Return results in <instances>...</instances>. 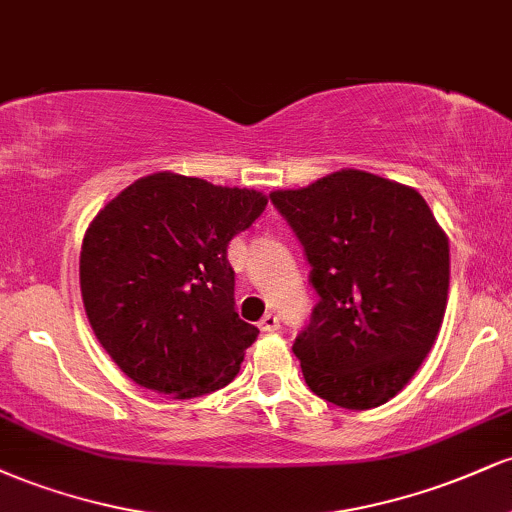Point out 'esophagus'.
<instances>
[{"instance_id": "obj_1", "label": "esophagus", "mask_w": 512, "mask_h": 512, "mask_svg": "<svg viewBox=\"0 0 512 512\" xmlns=\"http://www.w3.org/2000/svg\"><path fill=\"white\" fill-rule=\"evenodd\" d=\"M260 330L262 332H276L279 330V317H276L274 313H267L260 320Z\"/></svg>"}]
</instances>
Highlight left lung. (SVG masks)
<instances>
[{"instance_id":"left-lung-1","label":"left lung","mask_w":512,"mask_h":512,"mask_svg":"<svg viewBox=\"0 0 512 512\" xmlns=\"http://www.w3.org/2000/svg\"><path fill=\"white\" fill-rule=\"evenodd\" d=\"M269 199L303 243L320 296L293 342L305 383L342 409L380 407L436 344L448 236L414 187L366 170L342 168Z\"/></svg>"}]
</instances>
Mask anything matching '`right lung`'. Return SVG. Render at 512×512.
I'll use <instances>...</instances> for the list:
<instances>
[{
    "mask_svg": "<svg viewBox=\"0 0 512 512\" xmlns=\"http://www.w3.org/2000/svg\"><path fill=\"white\" fill-rule=\"evenodd\" d=\"M264 207L257 190L163 170L134 180L88 223L81 298L127 378L173 399L236 378L260 330L236 313L226 250Z\"/></svg>",
    "mask_w": 512,
    "mask_h": 512,
    "instance_id": "obj_1",
    "label": "right lung"
}]
</instances>
